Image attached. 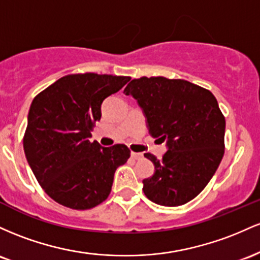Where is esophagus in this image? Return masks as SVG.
Listing matches in <instances>:
<instances>
[{
    "label": "esophagus",
    "mask_w": 260,
    "mask_h": 260,
    "mask_svg": "<svg viewBox=\"0 0 260 260\" xmlns=\"http://www.w3.org/2000/svg\"><path fill=\"white\" fill-rule=\"evenodd\" d=\"M131 157H133L134 159H141L142 157V153H136V152H131Z\"/></svg>",
    "instance_id": "obj_1"
}]
</instances>
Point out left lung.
Wrapping results in <instances>:
<instances>
[{"instance_id": "obj_1", "label": "left lung", "mask_w": 260, "mask_h": 260, "mask_svg": "<svg viewBox=\"0 0 260 260\" xmlns=\"http://www.w3.org/2000/svg\"><path fill=\"white\" fill-rule=\"evenodd\" d=\"M124 93L138 101L148 134L167 146L161 159L145 153L154 166L153 176L142 180L145 195L162 206L193 200L223 157L226 121L216 98L188 81L166 77L133 80Z\"/></svg>"}]
</instances>
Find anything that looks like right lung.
<instances>
[{
	"mask_svg": "<svg viewBox=\"0 0 260 260\" xmlns=\"http://www.w3.org/2000/svg\"><path fill=\"white\" fill-rule=\"evenodd\" d=\"M130 77L78 74L61 77L31 102L23 139L27 161L46 194L75 210L99 205L110 194L114 173L130 157L118 144L89 141L101 107Z\"/></svg>",
	"mask_w": 260,
	"mask_h": 260,
	"instance_id": "add662e5",
	"label": "right lung"
}]
</instances>
